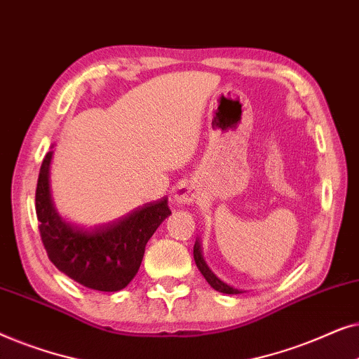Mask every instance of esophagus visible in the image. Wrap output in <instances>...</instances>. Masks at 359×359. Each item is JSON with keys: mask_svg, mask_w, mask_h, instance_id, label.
Masks as SVG:
<instances>
[{"mask_svg": "<svg viewBox=\"0 0 359 359\" xmlns=\"http://www.w3.org/2000/svg\"><path fill=\"white\" fill-rule=\"evenodd\" d=\"M198 199V191L189 181H181L175 189V201L178 204H193Z\"/></svg>", "mask_w": 359, "mask_h": 359, "instance_id": "esophagus-1", "label": "esophagus"}]
</instances>
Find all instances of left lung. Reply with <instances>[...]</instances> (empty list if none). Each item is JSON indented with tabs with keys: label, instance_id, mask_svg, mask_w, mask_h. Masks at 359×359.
<instances>
[{
	"label": "left lung",
	"instance_id": "1",
	"mask_svg": "<svg viewBox=\"0 0 359 359\" xmlns=\"http://www.w3.org/2000/svg\"><path fill=\"white\" fill-rule=\"evenodd\" d=\"M194 262H196V266L199 268V271L203 276L205 278V281L210 284V287H214L215 291L219 292H224V294H240L242 291L240 289H235L232 286H229L227 283L220 281V279L215 276V274L210 271L208 263L204 262V257H203V248H201V240L196 238V243H194Z\"/></svg>",
	"mask_w": 359,
	"mask_h": 359
}]
</instances>
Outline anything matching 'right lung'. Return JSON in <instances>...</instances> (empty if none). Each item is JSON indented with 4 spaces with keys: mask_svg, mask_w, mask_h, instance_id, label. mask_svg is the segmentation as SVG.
Returning <instances> with one entry per match:
<instances>
[{
    "mask_svg": "<svg viewBox=\"0 0 359 359\" xmlns=\"http://www.w3.org/2000/svg\"><path fill=\"white\" fill-rule=\"evenodd\" d=\"M53 145L42 161L36 189V212L48 258L73 281L95 291L124 289L139 271L145 245L171 210L168 199L145 204L117 222L85 229L57 212L50 191Z\"/></svg>",
    "mask_w": 359,
    "mask_h": 359,
    "instance_id": "obj_1",
    "label": "right lung"
}]
</instances>
